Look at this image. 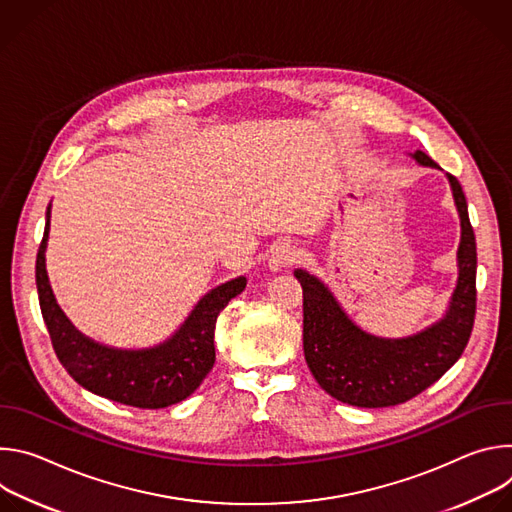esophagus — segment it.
I'll use <instances>...</instances> for the list:
<instances>
[{
    "instance_id": "esophagus-1",
    "label": "esophagus",
    "mask_w": 512,
    "mask_h": 512,
    "mask_svg": "<svg viewBox=\"0 0 512 512\" xmlns=\"http://www.w3.org/2000/svg\"><path fill=\"white\" fill-rule=\"evenodd\" d=\"M298 257H300V251H298L296 245H291V243H279V245H275V247L271 249L269 259H267V267H269L271 271H281V269H285V267H289V265H294V263L298 261Z\"/></svg>"
}]
</instances>
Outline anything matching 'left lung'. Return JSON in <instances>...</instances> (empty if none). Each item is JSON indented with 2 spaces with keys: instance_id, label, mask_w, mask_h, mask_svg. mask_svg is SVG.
I'll list each match as a JSON object with an SVG mask.
<instances>
[{
  "instance_id": "obj_1",
  "label": "left lung",
  "mask_w": 512,
  "mask_h": 512,
  "mask_svg": "<svg viewBox=\"0 0 512 512\" xmlns=\"http://www.w3.org/2000/svg\"><path fill=\"white\" fill-rule=\"evenodd\" d=\"M419 166L440 170L421 150L409 154ZM460 216L458 281L446 314L405 338L362 330L314 273L296 269L304 289V354L318 385L354 407H391L433 385L462 356L476 314V239L460 182L446 174Z\"/></svg>"
}]
</instances>
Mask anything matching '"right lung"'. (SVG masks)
Wrapping results in <instances>:
<instances>
[{"label":"right lung","instance_id":"obj_1","mask_svg":"<svg viewBox=\"0 0 512 512\" xmlns=\"http://www.w3.org/2000/svg\"><path fill=\"white\" fill-rule=\"evenodd\" d=\"M48 233L50 204L36 257V287L54 352L68 375L95 395L139 409H164L190 397L216 358V318L245 289L247 277L241 275L210 289L168 340L139 350L115 348L85 336L60 310L46 271Z\"/></svg>","mask_w":512,"mask_h":512}]
</instances>
